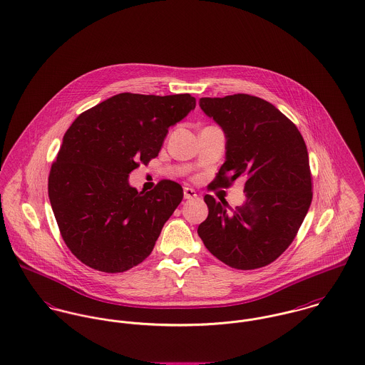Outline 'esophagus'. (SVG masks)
Instances as JSON below:
<instances>
[{
    "instance_id": "34e87169",
    "label": "esophagus",
    "mask_w": 365,
    "mask_h": 365,
    "mask_svg": "<svg viewBox=\"0 0 365 365\" xmlns=\"http://www.w3.org/2000/svg\"><path fill=\"white\" fill-rule=\"evenodd\" d=\"M197 197H198V195H197L195 190H192V188H188V187H185V188H184V198L195 199Z\"/></svg>"
}]
</instances>
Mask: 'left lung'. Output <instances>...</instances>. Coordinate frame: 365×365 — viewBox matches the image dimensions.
Masks as SVG:
<instances>
[{"label": "left lung", "mask_w": 365, "mask_h": 365, "mask_svg": "<svg viewBox=\"0 0 365 365\" xmlns=\"http://www.w3.org/2000/svg\"><path fill=\"white\" fill-rule=\"evenodd\" d=\"M199 107L226 135V160L210 187L242 177L245 202L232 209L205 195L209 215L198 235L226 265H269L292 244L312 200L305 142L283 113L255 96L202 98Z\"/></svg>", "instance_id": "obj_1"}]
</instances>
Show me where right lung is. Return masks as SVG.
<instances>
[{"label":"right lung","instance_id":"obj_1","mask_svg":"<svg viewBox=\"0 0 365 365\" xmlns=\"http://www.w3.org/2000/svg\"><path fill=\"white\" fill-rule=\"evenodd\" d=\"M191 95L120 93L82 113L68 128L48 177V198L71 252L100 272L145 261L182 200L178 182L149 192L130 173L156 158L168 128L195 108Z\"/></svg>","mask_w":365,"mask_h":365}]
</instances>
